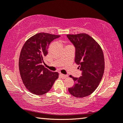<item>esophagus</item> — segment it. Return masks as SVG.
Segmentation results:
<instances>
[{
	"label": "esophagus",
	"mask_w": 123,
	"mask_h": 123,
	"mask_svg": "<svg viewBox=\"0 0 123 123\" xmlns=\"http://www.w3.org/2000/svg\"><path fill=\"white\" fill-rule=\"evenodd\" d=\"M60 76L62 78H63V79H64V78H67V77L68 76V75H64V74H60Z\"/></svg>",
	"instance_id": "34e87169"
}]
</instances>
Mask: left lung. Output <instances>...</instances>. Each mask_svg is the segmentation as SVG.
Returning <instances> with one entry per match:
<instances>
[{
    "label": "left lung",
    "instance_id": "8db88e82",
    "mask_svg": "<svg viewBox=\"0 0 123 123\" xmlns=\"http://www.w3.org/2000/svg\"><path fill=\"white\" fill-rule=\"evenodd\" d=\"M67 36L75 47V62L82 72V76L79 78L70 76L75 84L68 91L75 97H87L96 89L103 78L105 69L103 50L98 43L86 34Z\"/></svg>",
    "mask_w": 123,
    "mask_h": 123
}]
</instances>
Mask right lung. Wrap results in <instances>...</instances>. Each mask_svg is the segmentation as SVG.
I'll use <instances>...</instances> for the list:
<instances>
[{"mask_svg":"<svg viewBox=\"0 0 123 123\" xmlns=\"http://www.w3.org/2000/svg\"><path fill=\"white\" fill-rule=\"evenodd\" d=\"M60 37L38 33L28 39L22 48L19 59L20 75L25 86L33 94L41 95L47 93L59 78L57 72H51L42 64L50 43Z\"/></svg>","mask_w":123,"mask_h":123,"instance_id":"1","label":"right lung"}]
</instances>
